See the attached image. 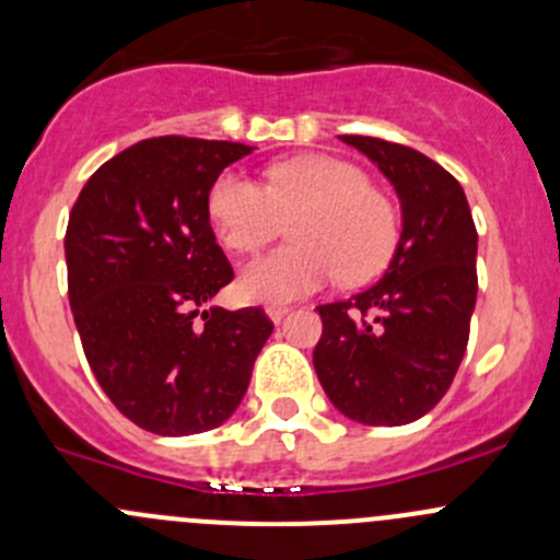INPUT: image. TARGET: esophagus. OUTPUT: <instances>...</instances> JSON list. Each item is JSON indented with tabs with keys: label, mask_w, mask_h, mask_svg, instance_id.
I'll return each mask as SVG.
<instances>
[{
	"label": "esophagus",
	"mask_w": 560,
	"mask_h": 560,
	"mask_svg": "<svg viewBox=\"0 0 560 560\" xmlns=\"http://www.w3.org/2000/svg\"><path fill=\"white\" fill-rule=\"evenodd\" d=\"M265 312H268V316L273 322H281L287 316V312H290V306H281V303H270V306L265 308Z\"/></svg>",
	"instance_id": "1"
}]
</instances>
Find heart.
<instances>
[{"instance_id": "b5f03b06", "label": "heart", "mask_w": 560, "mask_h": 560, "mask_svg": "<svg viewBox=\"0 0 560 560\" xmlns=\"http://www.w3.org/2000/svg\"><path fill=\"white\" fill-rule=\"evenodd\" d=\"M265 175L268 189L241 171H224L208 189L217 238L235 254H257L292 222L295 244L241 273L246 298L287 303L319 290L336 273L358 284L385 268L398 244V213L360 167L303 156L270 165Z\"/></svg>"}]
</instances>
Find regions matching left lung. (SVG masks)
<instances>
[{
	"mask_svg": "<svg viewBox=\"0 0 560 560\" xmlns=\"http://www.w3.org/2000/svg\"><path fill=\"white\" fill-rule=\"evenodd\" d=\"M393 180L398 248L376 284L316 306L314 369L338 411L363 425H406L444 398L466 354L477 303V228L455 175L409 145L341 135Z\"/></svg>",
	"mask_w": 560,
	"mask_h": 560,
	"instance_id": "obj_1",
	"label": "left lung"
}]
</instances>
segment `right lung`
I'll list each match as a JSON object with an SVG mask.
<instances>
[{
  "instance_id": "add662e5",
  "label": "right lung",
  "mask_w": 560,
  "mask_h": 560,
  "mask_svg": "<svg viewBox=\"0 0 560 560\" xmlns=\"http://www.w3.org/2000/svg\"><path fill=\"white\" fill-rule=\"evenodd\" d=\"M252 145L140 140L78 195L65 235L67 295L92 374L127 420L156 436L222 425L273 332L262 308H206L233 281L208 189Z\"/></svg>"
}]
</instances>
